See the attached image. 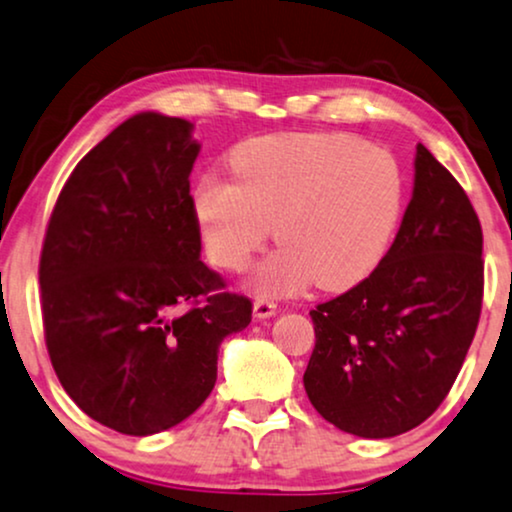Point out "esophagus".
I'll return each mask as SVG.
<instances>
[{
  "label": "esophagus",
  "mask_w": 512,
  "mask_h": 512,
  "mask_svg": "<svg viewBox=\"0 0 512 512\" xmlns=\"http://www.w3.org/2000/svg\"><path fill=\"white\" fill-rule=\"evenodd\" d=\"M277 313V304L270 299H256L254 301V318H270V315Z\"/></svg>",
  "instance_id": "esophagus-1"
}]
</instances>
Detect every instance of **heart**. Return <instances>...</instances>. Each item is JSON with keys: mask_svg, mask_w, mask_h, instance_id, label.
Returning <instances> with one entry per match:
<instances>
[{"mask_svg": "<svg viewBox=\"0 0 512 512\" xmlns=\"http://www.w3.org/2000/svg\"><path fill=\"white\" fill-rule=\"evenodd\" d=\"M237 180L194 189L206 254L218 268H249L273 235L282 246L251 277L261 294L315 285L342 292L380 266L406 208L399 159L346 132H277L230 154Z\"/></svg>", "mask_w": 512, "mask_h": 512, "instance_id": "heart-1", "label": "heart"}]
</instances>
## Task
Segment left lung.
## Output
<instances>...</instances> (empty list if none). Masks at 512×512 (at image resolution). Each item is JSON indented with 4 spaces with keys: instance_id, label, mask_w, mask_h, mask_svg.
I'll return each mask as SVG.
<instances>
[{
    "instance_id": "left-lung-1",
    "label": "left lung",
    "mask_w": 512,
    "mask_h": 512,
    "mask_svg": "<svg viewBox=\"0 0 512 512\" xmlns=\"http://www.w3.org/2000/svg\"><path fill=\"white\" fill-rule=\"evenodd\" d=\"M484 296L482 225L422 144L413 199L372 273L311 311L313 408L342 432L387 439L425 422L456 382Z\"/></svg>"
}]
</instances>
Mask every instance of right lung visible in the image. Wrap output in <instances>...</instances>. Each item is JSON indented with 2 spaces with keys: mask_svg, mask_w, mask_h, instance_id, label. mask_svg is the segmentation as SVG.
Segmentation results:
<instances>
[{
  "mask_svg": "<svg viewBox=\"0 0 512 512\" xmlns=\"http://www.w3.org/2000/svg\"><path fill=\"white\" fill-rule=\"evenodd\" d=\"M192 123L147 111L82 156L40 256L49 358L82 413L130 437L175 427L208 399L218 346L251 323L201 261L189 194Z\"/></svg>",
  "mask_w": 512,
  "mask_h": 512,
  "instance_id": "right-lung-1",
  "label": "right lung"
}]
</instances>
